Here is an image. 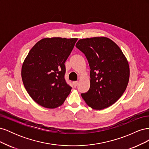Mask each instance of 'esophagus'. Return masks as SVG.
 Segmentation results:
<instances>
[{
	"mask_svg": "<svg viewBox=\"0 0 149 149\" xmlns=\"http://www.w3.org/2000/svg\"><path fill=\"white\" fill-rule=\"evenodd\" d=\"M78 81H73V86H74V87H76L78 86Z\"/></svg>",
	"mask_w": 149,
	"mask_h": 149,
	"instance_id": "esophagus-1",
	"label": "esophagus"
}]
</instances>
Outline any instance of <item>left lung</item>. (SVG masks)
I'll return each mask as SVG.
<instances>
[{"instance_id": "8db88e82", "label": "left lung", "mask_w": 149, "mask_h": 149, "mask_svg": "<svg viewBox=\"0 0 149 149\" xmlns=\"http://www.w3.org/2000/svg\"><path fill=\"white\" fill-rule=\"evenodd\" d=\"M76 47L86 57L90 88L81 96L93 109L101 110L114 104L127 86L130 70L120 48L106 37L80 39Z\"/></svg>"}]
</instances>
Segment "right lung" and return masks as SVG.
<instances>
[{
    "instance_id": "right-lung-1",
    "label": "right lung",
    "mask_w": 149,
    "mask_h": 149,
    "mask_svg": "<svg viewBox=\"0 0 149 149\" xmlns=\"http://www.w3.org/2000/svg\"><path fill=\"white\" fill-rule=\"evenodd\" d=\"M78 38H45L32 47L22 68V79L30 97L44 107L61 106L71 92L65 79V63Z\"/></svg>"
}]
</instances>
